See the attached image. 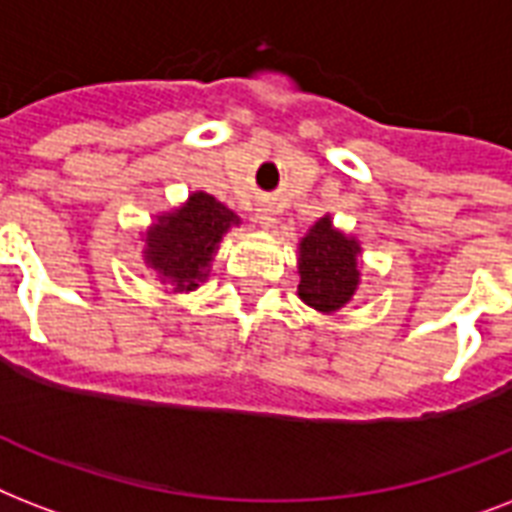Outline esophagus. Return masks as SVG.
I'll return each instance as SVG.
<instances>
[{"label":"esophagus","mask_w":512,"mask_h":512,"mask_svg":"<svg viewBox=\"0 0 512 512\" xmlns=\"http://www.w3.org/2000/svg\"><path fill=\"white\" fill-rule=\"evenodd\" d=\"M256 221H259L261 227H272V224H275V211H272L269 205H264V208H259V213H256Z\"/></svg>","instance_id":"34e87169"}]
</instances>
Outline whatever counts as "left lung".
I'll return each mask as SVG.
<instances>
[{"instance_id":"8db88e82","label":"left lung","mask_w":512,"mask_h":512,"mask_svg":"<svg viewBox=\"0 0 512 512\" xmlns=\"http://www.w3.org/2000/svg\"><path fill=\"white\" fill-rule=\"evenodd\" d=\"M299 251L301 299L320 312L344 307L358 288V243L336 232L326 216L301 240Z\"/></svg>"}]
</instances>
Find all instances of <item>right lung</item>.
<instances>
[{
  "label": "right lung",
  "mask_w": 512,
  "mask_h": 512,
  "mask_svg": "<svg viewBox=\"0 0 512 512\" xmlns=\"http://www.w3.org/2000/svg\"><path fill=\"white\" fill-rule=\"evenodd\" d=\"M237 216L216 197L194 192L184 208L162 216L149 232L146 261L173 283L176 291H192L208 277V264L219 251L224 232Z\"/></svg>",
  "instance_id": "obj_1"
}]
</instances>
